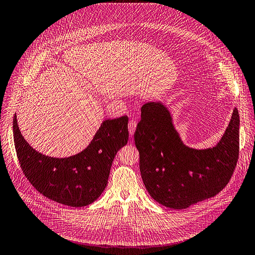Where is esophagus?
I'll use <instances>...</instances> for the list:
<instances>
[{
  "label": "esophagus",
  "mask_w": 255,
  "mask_h": 255,
  "mask_svg": "<svg viewBox=\"0 0 255 255\" xmlns=\"http://www.w3.org/2000/svg\"><path fill=\"white\" fill-rule=\"evenodd\" d=\"M136 127H137V122L135 119H129L128 121V131L129 134L133 136L134 133H135V129H136Z\"/></svg>",
  "instance_id": "esophagus-1"
}]
</instances>
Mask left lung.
Listing matches in <instances>:
<instances>
[{
	"mask_svg": "<svg viewBox=\"0 0 255 255\" xmlns=\"http://www.w3.org/2000/svg\"><path fill=\"white\" fill-rule=\"evenodd\" d=\"M134 139L150 197L163 206L184 209L215 197L228 184L239 159V112L234 108L217 146L198 150L182 143L164 106L147 103L141 108Z\"/></svg>",
	"mask_w": 255,
	"mask_h": 255,
	"instance_id": "obj_1",
	"label": "left lung"
}]
</instances>
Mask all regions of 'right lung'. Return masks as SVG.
<instances>
[{"label": "right lung", "mask_w": 255, "mask_h": 255, "mask_svg": "<svg viewBox=\"0 0 255 255\" xmlns=\"http://www.w3.org/2000/svg\"><path fill=\"white\" fill-rule=\"evenodd\" d=\"M128 116L105 120L86 149L68 158H53L28 144L14 115V147L23 174L48 199L71 207L91 204L107 187L114 157L128 143Z\"/></svg>", "instance_id": "right-lung-1"}]
</instances>
